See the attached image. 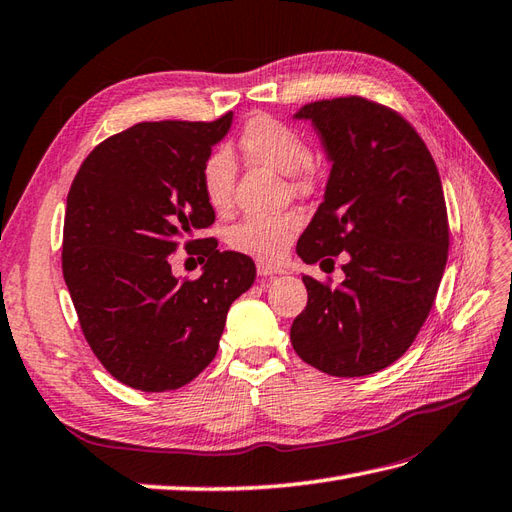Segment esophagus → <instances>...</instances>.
Segmentation results:
<instances>
[{
    "label": "esophagus",
    "instance_id": "esophagus-1",
    "mask_svg": "<svg viewBox=\"0 0 512 512\" xmlns=\"http://www.w3.org/2000/svg\"><path fill=\"white\" fill-rule=\"evenodd\" d=\"M257 275L259 277H277V275H285V270L281 266H272V264H264V261H259Z\"/></svg>",
    "mask_w": 512,
    "mask_h": 512
}]
</instances>
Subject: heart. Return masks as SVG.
<instances>
[{"instance_id":"1","label":"heart","mask_w":512,"mask_h":512,"mask_svg":"<svg viewBox=\"0 0 512 512\" xmlns=\"http://www.w3.org/2000/svg\"><path fill=\"white\" fill-rule=\"evenodd\" d=\"M240 148L251 161L268 165L281 174H290L294 192L310 194L314 189L316 176L310 165V146L292 126L268 115L253 117L242 130ZM233 178L235 165L227 150L207 154L200 168V183L211 209L227 211L231 207ZM301 229L303 216L294 209L272 213V216H246L227 231V244L235 253L264 261V264H275Z\"/></svg>"}]
</instances>
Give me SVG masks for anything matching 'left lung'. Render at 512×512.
Returning a JSON list of instances; mask_svg holds the SVG:
<instances>
[{
  "mask_svg": "<svg viewBox=\"0 0 512 512\" xmlns=\"http://www.w3.org/2000/svg\"><path fill=\"white\" fill-rule=\"evenodd\" d=\"M331 174L296 253L334 270L342 251L344 281L303 277L305 310L294 318V351L318 371L362 377L382 371L421 331L443 279L449 222L441 176L410 122L384 104L347 95L305 104Z\"/></svg>",
  "mask_w": 512,
  "mask_h": 512,
  "instance_id": "left-lung-1",
  "label": "left lung"
}]
</instances>
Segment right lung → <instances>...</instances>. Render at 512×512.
<instances>
[{
    "label": "right lung",
    "mask_w": 512,
    "mask_h": 512,
    "mask_svg": "<svg viewBox=\"0 0 512 512\" xmlns=\"http://www.w3.org/2000/svg\"><path fill=\"white\" fill-rule=\"evenodd\" d=\"M231 120L135 124L95 146L71 183L63 277L95 358L130 388L174 390L205 371L255 281L253 259L220 253L216 237L185 242L207 259L198 279L170 266L178 242L216 220L200 168Z\"/></svg>",
    "instance_id": "1"
}]
</instances>
